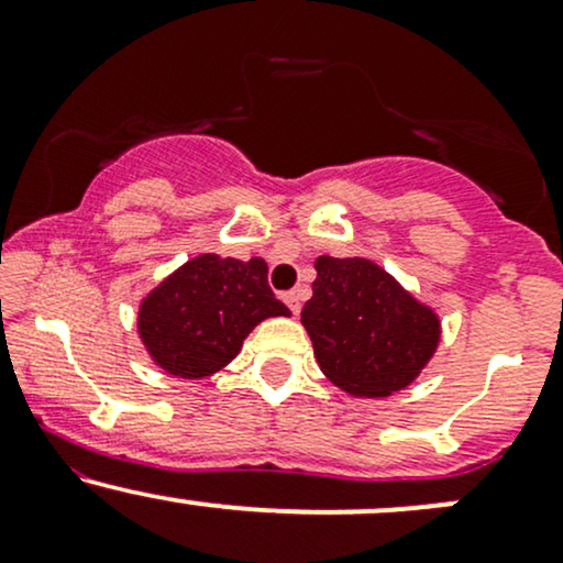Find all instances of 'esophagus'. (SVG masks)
I'll return each mask as SVG.
<instances>
[{"label": "esophagus", "instance_id": "34e87169", "mask_svg": "<svg viewBox=\"0 0 563 563\" xmlns=\"http://www.w3.org/2000/svg\"><path fill=\"white\" fill-rule=\"evenodd\" d=\"M301 299H303L301 290H288V294H283V301L288 303V309H290V312H294V314L301 312Z\"/></svg>", "mask_w": 563, "mask_h": 563}]
</instances>
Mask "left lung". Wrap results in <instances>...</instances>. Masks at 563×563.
<instances>
[{
	"mask_svg": "<svg viewBox=\"0 0 563 563\" xmlns=\"http://www.w3.org/2000/svg\"><path fill=\"white\" fill-rule=\"evenodd\" d=\"M301 322L320 371L354 397H389L416 380L439 344V320L371 260L314 262Z\"/></svg>",
	"mask_w": 563,
	"mask_h": 563,
	"instance_id": "1",
	"label": "left lung"
}]
</instances>
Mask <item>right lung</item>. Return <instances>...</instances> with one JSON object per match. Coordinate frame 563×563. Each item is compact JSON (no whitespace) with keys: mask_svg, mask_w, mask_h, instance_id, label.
Listing matches in <instances>:
<instances>
[{"mask_svg":"<svg viewBox=\"0 0 563 563\" xmlns=\"http://www.w3.org/2000/svg\"><path fill=\"white\" fill-rule=\"evenodd\" d=\"M288 307L267 286V264L203 254L185 262L140 303V339L156 365L179 378H206L241 352L243 339Z\"/></svg>","mask_w":563,"mask_h":563,"instance_id":"1","label":"right lung"}]
</instances>
